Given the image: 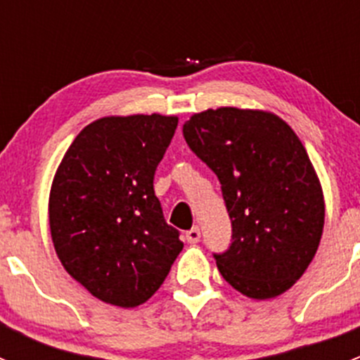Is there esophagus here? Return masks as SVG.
<instances>
[{
	"label": "esophagus",
	"mask_w": 360,
	"mask_h": 360,
	"mask_svg": "<svg viewBox=\"0 0 360 360\" xmlns=\"http://www.w3.org/2000/svg\"><path fill=\"white\" fill-rule=\"evenodd\" d=\"M186 240L190 242V244H198V242H200V230H198V226L186 231Z\"/></svg>",
	"instance_id": "1"
}]
</instances>
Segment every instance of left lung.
I'll return each mask as SVG.
<instances>
[{
  "mask_svg": "<svg viewBox=\"0 0 360 360\" xmlns=\"http://www.w3.org/2000/svg\"><path fill=\"white\" fill-rule=\"evenodd\" d=\"M190 150L221 183L231 244L219 274L254 300L275 297L304 274L324 228V197L291 127L264 111L219 108L183 125Z\"/></svg>",
  "mask_w": 360,
  "mask_h": 360,
  "instance_id": "obj_1",
  "label": "left lung"
}]
</instances>
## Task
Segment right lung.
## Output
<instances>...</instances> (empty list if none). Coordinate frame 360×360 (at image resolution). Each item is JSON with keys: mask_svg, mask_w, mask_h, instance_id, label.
Segmentation results:
<instances>
[{"mask_svg": "<svg viewBox=\"0 0 360 360\" xmlns=\"http://www.w3.org/2000/svg\"><path fill=\"white\" fill-rule=\"evenodd\" d=\"M176 127V116L101 118L60 162L49 207L53 248L101 301L123 308L148 301L183 249L153 188Z\"/></svg>", "mask_w": 360, "mask_h": 360, "instance_id": "right-lung-1", "label": "right lung"}]
</instances>
